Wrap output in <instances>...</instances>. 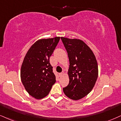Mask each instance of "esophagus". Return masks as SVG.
Segmentation results:
<instances>
[{"label":"esophagus","instance_id":"obj_1","mask_svg":"<svg viewBox=\"0 0 121 121\" xmlns=\"http://www.w3.org/2000/svg\"><path fill=\"white\" fill-rule=\"evenodd\" d=\"M64 73H65L64 72H62L61 73H59V77L62 76L63 75V74H64Z\"/></svg>","mask_w":121,"mask_h":121}]
</instances>
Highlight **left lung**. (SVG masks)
<instances>
[{
    "label": "left lung",
    "instance_id": "8db88e82",
    "mask_svg": "<svg viewBox=\"0 0 121 121\" xmlns=\"http://www.w3.org/2000/svg\"><path fill=\"white\" fill-rule=\"evenodd\" d=\"M68 53L69 83L63 90L70 99L77 100L92 90L98 76V67L93 52L81 40L61 37Z\"/></svg>",
    "mask_w": 121,
    "mask_h": 121
}]
</instances>
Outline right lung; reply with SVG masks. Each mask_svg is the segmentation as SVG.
<instances>
[{
	"label": "right lung",
	"instance_id": "1",
	"mask_svg": "<svg viewBox=\"0 0 121 121\" xmlns=\"http://www.w3.org/2000/svg\"><path fill=\"white\" fill-rule=\"evenodd\" d=\"M59 40L60 37L38 40L23 59L21 69L22 82L28 93L37 99L47 96L56 81L49 59Z\"/></svg>",
	"mask_w": 121,
	"mask_h": 121
}]
</instances>
